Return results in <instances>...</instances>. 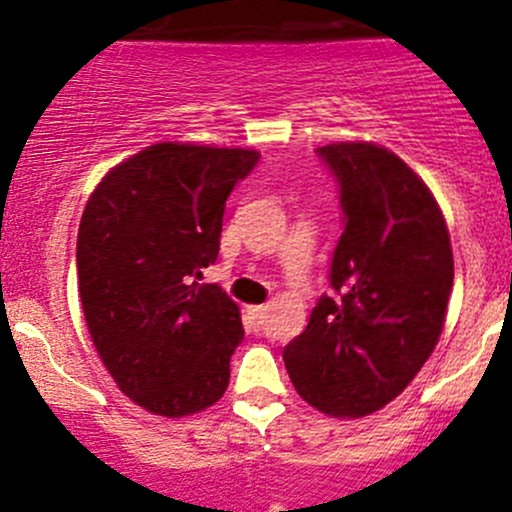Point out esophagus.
Returning <instances> with one entry per match:
<instances>
[{"mask_svg":"<svg viewBox=\"0 0 512 512\" xmlns=\"http://www.w3.org/2000/svg\"><path fill=\"white\" fill-rule=\"evenodd\" d=\"M265 314H267V306H262V304L260 306H250V319L257 328L265 324Z\"/></svg>","mask_w":512,"mask_h":512,"instance_id":"obj_1","label":"esophagus"}]
</instances>
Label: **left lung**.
Returning <instances> with one entry per match:
<instances>
[{
	"instance_id": "1",
	"label": "left lung",
	"mask_w": 512,
	"mask_h": 512,
	"mask_svg": "<svg viewBox=\"0 0 512 512\" xmlns=\"http://www.w3.org/2000/svg\"><path fill=\"white\" fill-rule=\"evenodd\" d=\"M338 181L343 233L333 294L284 348L294 387L333 417H363L395 400L437 346L454 287L444 215L400 157L370 142L316 149Z\"/></svg>"
}]
</instances>
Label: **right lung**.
<instances>
[{"mask_svg": "<svg viewBox=\"0 0 512 512\" xmlns=\"http://www.w3.org/2000/svg\"><path fill=\"white\" fill-rule=\"evenodd\" d=\"M260 152L161 142L117 164L78 230L85 324L117 387L144 410L186 417L223 397L240 309L201 284L220 250L225 201Z\"/></svg>", "mask_w": 512, "mask_h": 512, "instance_id": "1", "label": "right lung"}]
</instances>
